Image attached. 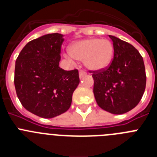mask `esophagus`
<instances>
[{"label": "esophagus", "instance_id": "obj_1", "mask_svg": "<svg viewBox=\"0 0 157 157\" xmlns=\"http://www.w3.org/2000/svg\"><path fill=\"white\" fill-rule=\"evenodd\" d=\"M85 75H86L85 72L83 71H79V78H82L84 77Z\"/></svg>", "mask_w": 157, "mask_h": 157}]
</instances>
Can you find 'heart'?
<instances>
[{
	"label": "heart",
	"mask_w": 157,
	"mask_h": 157,
	"mask_svg": "<svg viewBox=\"0 0 157 157\" xmlns=\"http://www.w3.org/2000/svg\"><path fill=\"white\" fill-rule=\"evenodd\" d=\"M69 53L76 60L83 61L86 69L99 71L111 64L114 47L109 40L88 38L72 43L69 47Z\"/></svg>",
	"instance_id": "obj_1"
}]
</instances>
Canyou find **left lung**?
Segmentation results:
<instances>
[{"label":"left lung","instance_id":"8db88e82","mask_svg":"<svg viewBox=\"0 0 157 157\" xmlns=\"http://www.w3.org/2000/svg\"><path fill=\"white\" fill-rule=\"evenodd\" d=\"M114 57L105 70L93 71L94 94L98 106L112 114L129 112L141 101L146 84L143 58L123 40L109 35Z\"/></svg>","mask_w":157,"mask_h":157}]
</instances>
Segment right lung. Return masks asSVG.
<instances>
[{
	"label": "right lung",
	"instance_id": "obj_1",
	"mask_svg": "<svg viewBox=\"0 0 157 157\" xmlns=\"http://www.w3.org/2000/svg\"><path fill=\"white\" fill-rule=\"evenodd\" d=\"M61 34H48L29 41L16 59L15 87L22 105L45 119L67 112L72 94L79 84L78 71L59 67Z\"/></svg>",
	"mask_w": 157,
	"mask_h": 157
}]
</instances>
